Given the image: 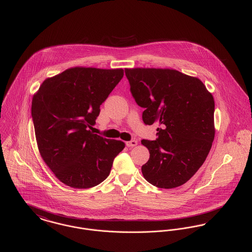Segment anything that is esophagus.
Returning <instances> with one entry per match:
<instances>
[{"instance_id": "esophagus-1", "label": "esophagus", "mask_w": 252, "mask_h": 252, "mask_svg": "<svg viewBox=\"0 0 252 252\" xmlns=\"http://www.w3.org/2000/svg\"><path fill=\"white\" fill-rule=\"evenodd\" d=\"M137 144H138V142H137L136 140H132V141L126 143V145H127L128 147H134V146H136Z\"/></svg>"}]
</instances>
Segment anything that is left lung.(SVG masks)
<instances>
[{
  "label": "left lung",
  "mask_w": 252,
  "mask_h": 252,
  "mask_svg": "<svg viewBox=\"0 0 252 252\" xmlns=\"http://www.w3.org/2000/svg\"><path fill=\"white\" fill-rule=\"evenodd\" d=\"M130 91L144 108L145 125L159 124L155 141L143 140L149 160L144 178L171 189L190 180L205 162L215 139V100L197 77L170 69H125Z\"/></svg>",
  "instance_id": "obj_1"
}]
</instances>
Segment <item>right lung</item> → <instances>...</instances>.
Instances as JSON below:
<instances>
[{
    "instance_id": "1",
    "label": "right lung",
    "mask_w": 252,
    "mask_h": 252,
    "mask_svg": "<svg viewBox=\"0 0 252 252\" xmlns=\"http://www.w3.org/2000/svg\"><path fill=\"white\" fill-rule=\"evenodd\" d=\"M122 69L72 68L45 79L32 101L39 153L56 178L78 189L106 180L121 141L91 131L100 106L122 79Z\"/></svg>"
}]
</instances>
